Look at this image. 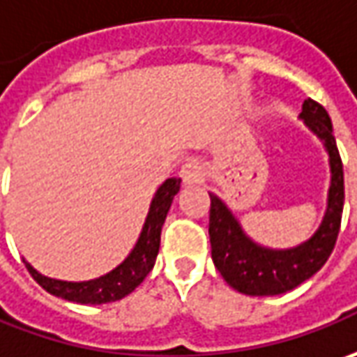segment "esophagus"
Wrapping results in <instances>:
<instances>
[{
    "label": "esophagus",
    "mask_w": 357,
    "mask_h": 357,
    "mask_svg": "<svg viewBox=\"0 0 357 357\" xmlns=\"http://www.w3.org/2000/svg\"><path fill=\"white\" fill-rule=\"evenodd\" d=\"M179 178L183 181V185L185 188H190V185H195V183H199L203 179V169L197 164H183L181 169H179Z\"/></svg>",
    "instance_id": "esophagus-1"
}]
</instances>
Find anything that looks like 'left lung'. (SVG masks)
<instances>
[{
  "mask_svg": "<svg viewBox=\"0 0 357 357\" xmlns=\"http://www.w3.org/2000/svg\"><path fill=\"white\" fill-rule=\"evenodd\" d=\"M298 118L322 142L330 166L324 217L308 239L287 249L261 245L247 235L227 203L215 193H209L211 259L229 287L241 294L277 296L296 289L324 266L338 239L344 209V169L332 136V122L324 106L314 102L312 98L304 100Z\"/></svg>",
  "mask_w": 357,
  "mask_h": 357,
  "instance_id": "8db88e82",
  "label": "left lung"
}]
</instances>
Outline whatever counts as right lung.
<instances>
[{
	"label": "right lung",
	"instance_id": "obj_1",
	"mask_svg": "<svg viewBox=\"0 0 357 357\" xmlns=\"http://www.w3.org/2000/svg\"><path fill=\"white\" fill-rule=\"evenodd\" d=\"M179 183L181 179L167 178L155 190L146 221L142 225L138 241L134 243L132 251L122 263L116 264L102 277L91 278V280H59V278L45 277L29 261H25L27 271L49 294L59 296L63 301L77 302V304H106L128 296L130 292L140 287L146 275L154 268L155 257L160 251L162 227L172 202L178 195Z\"/></svg>",
	"mask_w": 357,
	"mask_h": 357
}]
</instances>
